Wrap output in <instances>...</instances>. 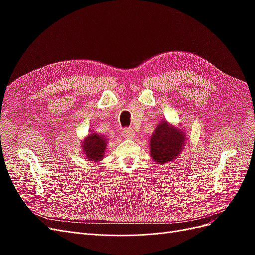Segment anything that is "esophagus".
I'll return each mask as SVG.
<instances>
[{
  "mask_svg": "<svg viewBox=\"0 0 255 255\" xmlns=\"http://www.w3.org/2000/svg\"><path fill=\"white\" fill-rule=\"evenodd\" d=\"M122 135L126 138H128V139H132V138L135 136V132L133 128H125L122 130Z\"/></svg>",
  "mask_w": 255,
  "mask_h": 255,
  "instance_id": "esophagus-1",
  "label": "esophagus"
}]
</instances>
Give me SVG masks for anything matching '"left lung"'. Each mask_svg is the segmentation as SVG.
<instances>
[{
	"instance_id": "obj_1",
	"label": "left lung",
	"mask_w": 255,
	"mask_h": 255,
	"mask_svg": "<svg viewBox=\"0 0 255 255\" xmlns=\"http://www.w3.org/2000/svg\"><path fill=\"white\" fill-rule=\"evenodd\" d=\"M187 143L184 128L163 119L150 138V156L157 164L166 165L180 155Z\"/></svg>"
}]
</instances>
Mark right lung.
Returning a JSON list of instances; mask_svg holds the SVG:
<instances>
[{
  "label": "right lung",
  "mask_w": 255,
  "mask_h": 255,
  "mask_svg": "<svg viewBox=\"0 0 255 255\" xmlns=\"http://www.w3.org/2000/svg\"><path fill=\"white\" fill-rule=\"evenodd\" d=\"M109 140L104 135H100L96 132L89 134L82 140L83 154L90 161H100L103 159L106 153Z\"/></svg>",
  "instance_id": "obj_1"
}]
</instances>
